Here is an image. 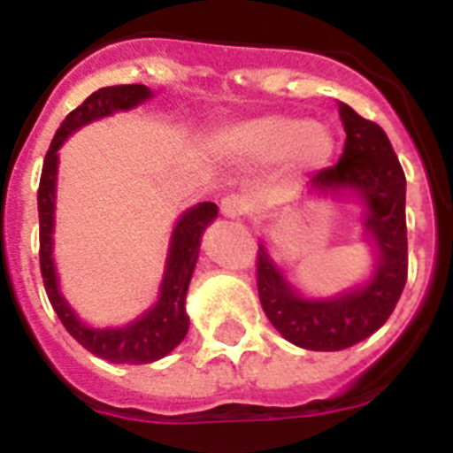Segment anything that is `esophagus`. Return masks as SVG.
I'll list each match as a JSON object with an SVG mask.
<instances>
[{"label":"esophagus","mask_w":453,"mask_h":453,"mask_svg":"<svg viewBox=\"0 0 453 453\" xmlns=\"http://www.w3.org/2000/svg\"><path fill=\"white\" fill-rule=\"evenodd\" d=\"M219 213L229 219L240 218V215L247 213V202L242 197H238V195H229V197H224L222 203H219Z\"/></svg>","instance_id":"34e87169"}]
</instances>
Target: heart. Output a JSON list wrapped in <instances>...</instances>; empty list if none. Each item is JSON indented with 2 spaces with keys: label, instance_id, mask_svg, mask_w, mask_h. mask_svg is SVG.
<instances>
[{
  "label": "heart",
  "instance_id": "obj_1",
  "mask_svg": "<svg viewBox=\"0 0 453 453\" xmlns=\"http://www.w3.org/2000/svg\"><path fill=\"white\" fill-rule=\"evenodd\" d=\"M211 150L226 161L267 165L283 158L295 174H311L329 165L335 138L322 122L295 115H261L215 131Z\"/></svg>",
  "mask_w": 453,
  "mask_h": 453
}]
</instances>
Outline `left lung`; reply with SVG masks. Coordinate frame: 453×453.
<instances>
[{
    "instance_id": "8db88e82",
    "label": "left lung",
    "mask_w": 453,
    "mask_h": 453,
    "mask_svg": "<svg viewBox=\"0 0 453 453\" xmlns=\"http://www.w3.org/2000/svg\"><path fill=\"white\" fill-rule=\"evenodd\" d=\"M347 142L335 167L318 172L303 199H349L361 203V229L374 254L372 272L335 295H306L290 283L258 242V297L288 342L311 351H340L370 338L390 318L406 286V177L386 131L338 102Z\"/></svg>"
}]
</instances>
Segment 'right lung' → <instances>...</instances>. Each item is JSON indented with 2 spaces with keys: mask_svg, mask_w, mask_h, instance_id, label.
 Instances as JSON below:
<instances>
[{
  "mask_svg": "<svg viewBox=\"0 0 453 453\" xmlns=\"http://www.w3.org/2000/svg\"><path fill=\"white\" fill-rule=\"evenodd\" d=\"M154 92L147 86H108L92 92L90 97L74 108L61 129L56 131L50 151L45 156L42 177L38 188V218H40V272L45 281L47 297L54 306L56 315L67 329V334L86 347L90 354L99 356L108 363H129L145 365L170 354L186 338L190 318L186 313V295L190 286L192 272L197 265L199 245L203 231L218 218V206L213 202H199L179 215L167 245L165 270H163L158 297L142 315L122 326H92L70 306L61 290L58 270L54 261V229H56V186H58V163L63 147L72 134H77L86 124L111 118L115 113L134 111L140 104L150 102Z\"/></svg>",
  "mask_w": 453,
  "mask_h": 453,
  "instance_id": "right-lung-1",
  "label": "right lung"
}]
</instances>
